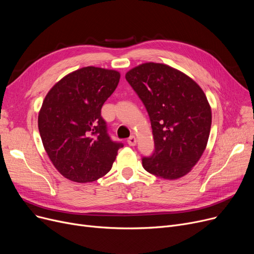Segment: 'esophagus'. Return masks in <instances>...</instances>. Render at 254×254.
I'll use <instances>...</instances> for the list:
<instances>
[{
	"instance_id": "1",
	"label": "esophagus",
	"mask_w": 254,
	"mask_h": 254,
	"mask_svg": "<svg viewBox=\"0 0 254 254\" xmlns=\"http://www.w3.org/2000/svg\"><path fill=\"white\" fill-rule=\"evenodd\" d=\"M127 144L129 146H136L137 144V139L135 136H130L128 139H127Z\"/></svg>"
}]
</instances>
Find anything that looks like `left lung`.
<instances>
[{"instance_id":"8db88e82","label":"left lung","mask_w":254,"mask_h":254,"mask_svg":"<svg viewBox=\"0 0 254 254\" xmlns=\"http://www.w3.org/2000/svg\"><path fill=\"white\" fill-rule=\"evenodd\" d=\"M148 112L154 139L143 168L164 179L188 174L209 139L212 113L203 89L184 73L165 64L145 63L126 74Z\"/></svg>"}]
</instances>
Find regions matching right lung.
I'll list each match as a JSON object with an SVG mask.
<instances>
[{"mask_svg": "<svg viewBox=\"0 0 254 254\" xmlns=\"http://www.w3.org/2000/svg\"><path fill=\"white\" fill-rule=\"evenodd\" d=\"M114 70L85 66L48 91L38 116L47 155L71 181H96L108 173L123 143L111 140L101 109L118 85Z\"/></svg>", "mask_w": 254, "mask_h": 254, "instance_id": "obj_1", "label": "right lung"}]
</instances>
